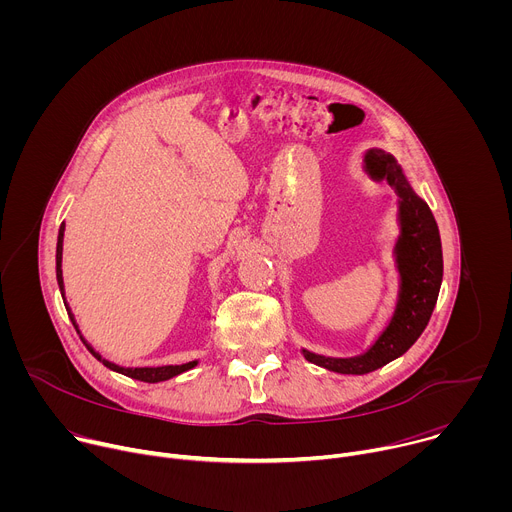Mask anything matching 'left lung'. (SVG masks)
Segmentation results:
<instances>
[{"label":"left lung","mask_w":512,"mask_h":512,"mask_svg":"<svg viewBox=\"0 0 512 512\" xmlns=\"http://www.w3.org/2000/svg\"><path fill=\"white\" fill-rule=\"evenodd\" d=\"M364 166L373 180H385L399 196L397 216L401 233L393 249L399 269V294L389 324L362 354L334 358L302 348L306 360L340 375H367L405 354L431 318L444 275L437 223L427 202L411 188L403 168L383 150H369L364 156Z\"/></svg>","instance_id":"1"}]
</instances>
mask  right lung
Here are the masks:
<instances>
[{
	"instance_id": "obj_1",
	"label": "right lung",
	"mask_w": 512,
	"mask_h": 512,
	"mask_svg": "<svg viewBox=\"0 0 512 512\" xmlns=\"http://www.w3.org/2000/svg\"><path fill=\"white\" fill-rule=\"evenodd\" d=\"M62 239H64V223H62V225H60V229H58V243H56V281H58V287H60L62 300H64V281H62ZM64 306H66L68 318L72 320V324H75L77 332L81 334V330H79V326H77V322H75V316H72V312L68 310L66 300H64ZM81 340H83V344L87 346V350H89V352H91L99 362H103L107 369H111V371H115V373H121V375L129 377V379L143 381V383H160V381H168V379H172V377H176V375H180V373H186V371L194 369L196 364H198V360H192V362H184V364H166V367H135V369L119 367V364H115V362H111V360L103 358L99 352H95V348H93V346H91L83 336H81Z\"/></svg>"
}]
</instances>
